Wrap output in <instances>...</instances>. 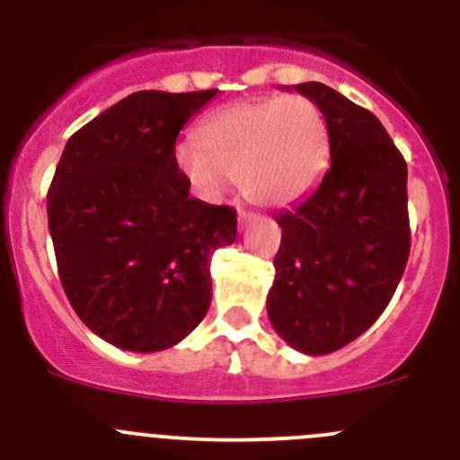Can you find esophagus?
I'll return each instance as SVG.
<instances>
[{
  "label": "esophagus",
  "instance_id": "1",
  "mask_svg": "<svg viewBox=\"0 0 460 460\" xmlns=\"http://www.w3.org/2000/svg\"><path fill=\"white\" fill-rule=\"evenodd\" d=\"M252 220H256L254 213H247V210H240V213H238V225H240V229H244V226L250 225Z\"/></svg>",
  "mask_w": 460,
  "mask_h": 460
}]
</instances>
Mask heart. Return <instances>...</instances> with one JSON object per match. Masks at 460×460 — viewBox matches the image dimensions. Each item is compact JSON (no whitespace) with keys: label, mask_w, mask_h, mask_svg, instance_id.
Returning <instances> with one entry per match:
<instances>
[{"label":"heart","mask_w":460,"mask_h":460,"mask_svg":"<svg viewBox=\"0 0 460 460\" xmlns=\"http://www.w3.org/2000/svg\"><path fill=\"white\" fill-rule=\"evenodd\" d=\"M332 158L327 115L308 97H261L225 106L201 122L197 143L174 149V165L204 197L240 179L244 197L286 206L306 195Z\"/></svg>","instance_id":"b5f03b06"}]
</instances>
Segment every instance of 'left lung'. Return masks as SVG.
I'll use <instances>...</instances> for the list:
<instances>
[{"instance_id": "1", "label": "left lung", "mask_w": 460, "mask_h": 460, "mask_svg": "<svg viewBox=\"0 0 460 460\" xmlns=\"http://www.w3.org/2000/svg\"><path fill=\"white\" fill-rule=\"evenodd\" d=\"M295 90L327 115L332 167L274 216L281 247L268 315L290 347L322 356L367 332L397 290L411 252L409 170L370 111L317 81Z\"/></svg>"}]
</instances>
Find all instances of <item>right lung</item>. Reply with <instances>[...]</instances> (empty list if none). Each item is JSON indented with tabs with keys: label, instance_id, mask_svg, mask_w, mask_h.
<instances>
[{
	"label": "right lung",
	"instance_id": "right-lung-1",
	"mask_svg": "<svg viewBox=\"0 0 460 460\" xmlns=\"http://www.w3.org/2000/svg\"><path fill=\"white\" fill-rule=\"evenodd\" d=\"M217 90H140L67 140L47 192L63 288L85 327L128 351L181 342L210 306V256L235 210L190 197L174 165L183 124Z\"/></svg>",
	"mask_w": 460,
	"mask_h": 460
}]
</instances>
